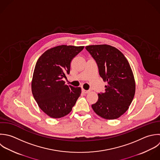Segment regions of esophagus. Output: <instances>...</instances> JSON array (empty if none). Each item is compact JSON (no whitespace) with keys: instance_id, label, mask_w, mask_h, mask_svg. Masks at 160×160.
<instances>
[{"instance_id":"1","label":"esophagus","mask_w":160,"mask_h":160,"mask_svg":"<svg viewBox=\"0 0 160 160\" xmlns=\"http://www.w3.org/2000/svg\"><path fill=\"white\" fill-rule=\"evenodd\" d=\"M82 92L84 93H88L90 92V90H84V89H82Z\"/></svg>"}]
</instances>
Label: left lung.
Returning <instances> with one entry per match:
<instances>
[{"instance_id": "left-lung-1", "label": "left lung", "mask_w": 160, "mask_h": 160, "mask_svg": "<svg viewBox=\"0 0 160 160\" xmlns=\"http://www.w3.org/2000/svg\"><path fill=\"white\" fill-rule=\"evenodd\" d=\"M85 48L96 61L100 76L108 83L92 107L105 119H117L127 111L135 96V81L131 67L124 55L111 45H88Z\"/></svg>"}]
</instances>
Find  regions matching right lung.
<instances>
[{
    "label": "right lung",
    "instance_id": "1",
    "mask_svg": "<svg viewBox=\"0 0 160 160\" xmlns=\"http://www.w3.org/2000/svg\"><path fill=\"white\" fill-rule=\"evenodd\" d=\"M84 46L58 45L38 59L32 80V92L39 108L48 116L60 118L68 115L81 94L80 87L65 84L70 63Z\"/></svg>",
    "mask_w": 160,
    "mask_h": 160
}]
</instances>
